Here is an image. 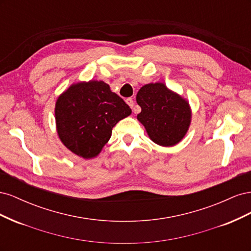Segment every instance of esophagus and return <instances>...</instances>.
I'll return each instance as SVG.
<instances>
[{"label":"esophagus","instance_id":"1","mask_svg":"<svg viewBox=\"0 0 251 251\" xmlns=\"http://www.w3.org/2000/svg\"><path fill=\"white\" fill-rule=\"evenodd\" d=\"M126 102L128 105H130L131 108H133V107H134V100H133V98H126ZM134 113H137V112H136V111L134 110Z\"/></svg>","mask_w":251,"mask_h":251}]
</instances>
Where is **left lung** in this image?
I'll list each match as a JSON object with an SVG mask.
<instances>
[{
	"label": "left lung",
	"instance_id": "obj_1",
	"mask_svg": "<svg viewBox=\"0 0 251 251\" xmlns=\"http://www.w3.org/2000/svg\"><path fill=\"white\" fill-rule=\"evenodd\" d=\"M136 101L141 108L137 119L151 141L169 148L185 137L193 115L186 98L158 81L142 86Z\"/></svg>",
	"mask_w": 251,
	"mask_h": 251
}]
</instances>
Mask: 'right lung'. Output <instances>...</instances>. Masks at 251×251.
<instances>
[{
	"label": "right lung",
	"mask_w": 251,
	"mask_h": 251,
	"mask_svg": "<svg viewBox=\"0 0 251 251\" xmlns=\"http://www.w3.org/2000/svg\"><path fill=\"white\" fill-rule=\"evenodd\" d=\"M132 110L102 80L77 81L55 101V127L59 140L73 154L92 159L110 140L113 127Z\"/></svg>",
	"instance_id": "right-lung-1"
}]
</instances>
